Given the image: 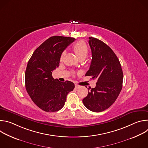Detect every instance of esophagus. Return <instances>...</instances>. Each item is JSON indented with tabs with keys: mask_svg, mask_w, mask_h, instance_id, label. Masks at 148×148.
<instances>
[{
	"mask_svg": "<svg viewBox=\"0 0 148 148\" xmlns=\"http://www.w3.org/2000/svg\"><path fill=\"white\" fill-rule=\"evenodd\" d=\"M75 88H80V86H78V85H77V84H75Z\"/></svg>",
	"mask_w": 148,
	"mask_h": 148,
	"instance_id": "obj_1",
	"label": "esophagus"
}]
</instances>
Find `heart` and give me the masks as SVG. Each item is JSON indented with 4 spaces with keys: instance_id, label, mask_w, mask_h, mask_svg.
Returning <instances> with one entry per match:
<instances>
[{
    "instance_id": "heart-1",
    "label": "heart",
    "mask_w": 148,
    "mask_h": 148,
    "mask_svg": "<svg viewBox=\"0 0 148 148\" xmlns=\"http://www.w3.org/2000/svg\"><path fill=\"white\" fill-rule=\"evenodd\" d=\"M73 49L78 59L80 58H85L88 51L87 45L82 41H79L77 42L76 44H75L73 46ZM64 54V52H63L61 57V58L63 57Z\"/></svg>"
}]
</instances>
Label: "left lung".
<instances>
[{"instance_id": "1", "label": "left lung", "mask_w": 148, "mask_h": 148, "mask_svg": "<svg viewBox=\"0 0 148 148\" xmlns=\"http://www.w3.org/2000/svg\"><path fill=\"white\" fill-rule=\"evenodd\" d=\"M88 43L92 60L86 76H92L97 82L95 88H88V94L82 102L89 110L99 112L108 109L117 99L123 75L117 56L108 45L94 37H89Z\"/></svg>"}]
</instances>
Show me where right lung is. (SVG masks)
Masks as SVG:
<instances>
[{
	"instance_id": "obj_1",
	"label": "right lung",
	"mask_w": 148,
	"mask_h": 148,
	"mask_svg": "<svg viewBox=\"0 0 148 148\" xmlns=\"http://www.w3.org/2000/svg\"><path fill=\"white\" fill-rule=\"evenodd\" d=\"M75 39L52 36L33 53L25 72L26 89L33 102L46 112H56L64 107L67 94L74 84L59 81L52 77V71L59 66L62 53Z\"/></svg>"
}]
</instances>
